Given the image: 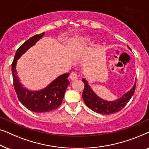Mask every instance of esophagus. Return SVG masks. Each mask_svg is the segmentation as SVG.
Segmentation results:
<instances>
[{
	"label": "esophagus",
	"mask_w": 149,
	"mask_h": 149,
	"mask_svg": "<svg viewBox=\"0 0 149 149\" xmlns=\"http://www.w3.org/2000/svg\"><path fill=\"white\" fill-rule=\"evenodd\" d=\"M70 79L72 81H74L78 79V74H77V73L76 72H71V74H70Z\"/></svg>",
	"instance_id": "esophagus-1"
}]
</instances>
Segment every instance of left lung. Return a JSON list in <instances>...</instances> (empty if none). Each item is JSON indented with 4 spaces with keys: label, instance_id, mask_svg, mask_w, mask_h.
<instances>
[{
    "label": "left lung",
    "instance_id": "left-lung-1",
    "mask_svg": "<svg viewBox=\"0 0 149 149\" xmlns=\"http://www.w3.org/2000/svg\"><path fill=\"white\" fill-rule=\"evenodd\" d=\"M130 50L131 49L129 48ZM84 83L85 87L83 89L82 97L84 102L87 107L95 113L102 114V115H111L117 113L123 109V108L128 103L134 95L136 89V83L130 90L124 94L115 101L110 102L100 98L93 92L91 87L88 85V83L85 79H82Z\"/></svg>",
    "mask_w": 149,
    "mask_h": 149
}]
</instances>
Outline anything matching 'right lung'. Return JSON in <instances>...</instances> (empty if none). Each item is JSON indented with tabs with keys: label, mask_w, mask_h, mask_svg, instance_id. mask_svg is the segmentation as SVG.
Returning a JSON list of instances; mask_svg holds the SVG:
<instances>
[{
	"label": "right lung",
	"mask_w": 149,
	"mask_h": 149,
	"mask_svg": "<svg viewBox=\"0 0 149 149\" xmlns=\"http://www.w3.org/2000/svg\"><path fill=\"white\" fill-rule=\"evenodd\" d=\"M45 32L30 38L17 49L11 64L13 86L17 97L22 104L30 111L35 113H47L56 109L60 106L70 82L68 80L69 73L62 74L52 81L46 88L40 91H29L20 83L16 71L17 61L30 47L35 45L42 38Z\"/></svg>",
	"instance_id": "add662e5"
}]
</instances>
